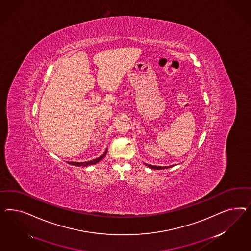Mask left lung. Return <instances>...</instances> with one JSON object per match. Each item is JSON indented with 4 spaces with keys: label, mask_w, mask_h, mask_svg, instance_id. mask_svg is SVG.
I'll list each match as a JSON object with an SVG mask.
<instances>
[{
    "label": "left lung",
    "mask_w": 251,
    "mask_h": 251,
    "mask_svg": "<svg viewBox=\"0 0 251 251\" xmlns=\"http://www.w3.org/2000/svg\"><path fill=\"white\" fill-rule=\"evenodd\" d=\"M146 166L152 169H166V168H169L172 167L173 166H165V167H161V166H152V165H149V164H145Z\"/></svg>",
    "instance_id": "left-lung-1"
}]
</instances>
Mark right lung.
Wrapping results in <instances>:
<instances>
[{"label":"right lung","mask_w":251,"mask_h":251,"mask_svg":"<svg viewBox=\"0 0 251 251\" xmlns=\"http://www.w3.org/2000/svg\"><path fill=\"white\" fill-rule=\"evenodd\" d=\"M106 152H107V148H106V151L101 156H99V157L96 158V159L91 160V161H88V162H80V163H78V162H69V164L74 165V166H77V167H88V166H92V165H96L97 163H99V161H101L106 156Z\"/></svg>","instance_id":"add662e5"}]
</instances>
